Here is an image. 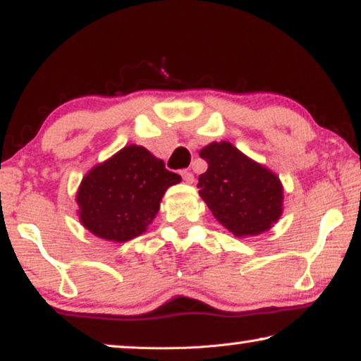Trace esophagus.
Returning <instances> with one entry per match:
<instances>
[{
    "label": "esophagus",
    "instance_id": "obj_1",
    "mask_svg": "<svg viewBox=\"0 0 361 361\" xmlns=\"http://www.w3.org/2000/svg\"><path fill=\"white\" fill-rule=\"evenodd\" d=\"M181 176H183V181H185L186 185H192L194 183V175L191 172H186L185 170V172H181Z\"/></svg>",
    "mask_w": 361,
    "mask_h": 361
}]
</instances>
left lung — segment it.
Here are the masks:
<instances>
[{
	"label": "left lung",
	"instance_id": "8db88e82",
	"mask_svg": "<svg viewBox=\"0 0 361 361\" xmlns=\"http://www.w3.org/2000/svg\"><path fill=\"white\" fill-rule=\"evenodd\" d=\"M209 164L199 176V195L219 224L235 237L262 234L283 212V186L279 176L243 154L229 142H212L200 149Z\"/></svg>",
	"mask_w": 361,
	"mask_h": 361
}]
</instances>
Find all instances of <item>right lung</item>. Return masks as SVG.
Segmentation results:
<instances>
[{"mask_svg":"<svg viewBox=\"0 0 361 361\" xmlns=\"http://www.w3.org/2000/svg\"><path fill=\"white\" fill-rule=\"evenodd\" d=\"M180 181L143 146H124L85 173L76 192L79 221L100 239L132 240L156 218L167 189Z\"/></svg>","mask_w":361,"mask_h":361,"instance_id":"right-lung-1","label":"right lung"}]
</instances>
